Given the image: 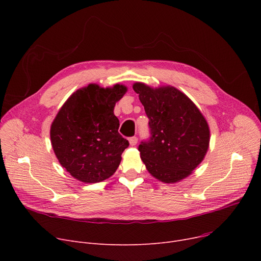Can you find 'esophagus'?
I'll return each mask as SVG.
<instances>
[{
	"instance_id": "34e87169",
	"label": "esophagus",
	"mask_w": 261,
	"mask_h": 261,
	"mask_svg": "<svg viewBox=\"0 0 261 261\" xmlns=\"http://www.w3.org/2000/svg\"><path fill=\"white\" fill-rule=\"evenodd\" d=\"M129 143L131 146H135L136 144H138V138H136V136H131V138L129 139Z\"/></svg>"
}]
</instances>
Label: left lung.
I'll return each instance as SVG.
<instances>
[{
  "instance_id": "left-lung-1",
  "label": "left lung",
  "mask_w": 261,
  "mask_h": 261,
  "mask_svg": "<svg viewBox=\"0 0 261 261\" xmlns=\"http://www.w3.org/2000/svg\"><path fill=\"white\" fill-rule=\"evenodd\" d=\"M149 118L150 138L139 151L147 170L164 183L188 176L203 161L210 144V128L196 105L173 87L152 89L133 85Z\"/></svg>"
}]
</instances>
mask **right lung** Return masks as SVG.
<instances>
[{"mask_svg":"<svg viewBox=\"0 0 261 261\" xmlns=\"http://www.w3.org/2000/svg\"><path fill=\"white\" fill-rule=\"evenodd\" d=\"M127 88L89 85L72 94L50 127V141L61 166L85 183L101 182L119 166L129 142L118 132L114 107Z\"/></svg>","mask_w":261,"mask_h":261,"instance_id":"right-lung-1","label":"right lung"}]
</instances>
